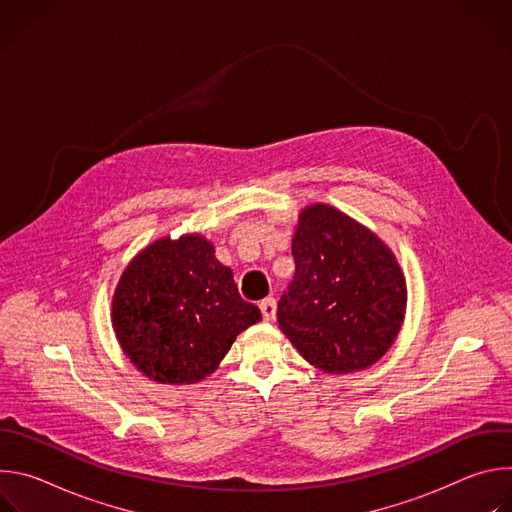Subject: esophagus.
Wrapping results in <instances>:
<instances>
[{"label":"esophagus","instance_id":"1","mask_svg":"<svg viewBox=\"0 0 512 512\" xmlns=\"http://www.w3.org/2000/svg\"><path fill=\"white\" fill-rule=\"evenodd\" d=\"M259 310H261L265 322H273L275 314H277V302L273 298H265V300H261Z\"/></svg>","mask_w":512,"mask_h":512}]
</instances>
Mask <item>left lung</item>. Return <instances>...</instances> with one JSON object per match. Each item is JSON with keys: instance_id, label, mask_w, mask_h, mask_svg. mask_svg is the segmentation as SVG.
<instances>
[{"instance_id": "left-lung-1", "label": "left lung", "mask_w": 512, "mask_h": 512, "mask_svg": "<svg viewBox=\"0 0 512 512\" xmlns=\"http://www.w3.org/2000/svg\"><path fill=\"white\" fill-rule=\"evenodd\" d=\"M296 275L277 324L316 369L346 375L373 367L405 320L407 283L393 251L330 204H308L291 239Z\"/></svg>"}]
</instances>
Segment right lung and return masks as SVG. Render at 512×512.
Listing matches in <instances>:
<instances>
[{
  "instance_id": "add662e5",
  "label": "right lung",
  "mask_w": 512,
  "mask_h": 512,
  "mask_svg": "<svg viewBox=\"0 0 512 512\" xmlns=\"http://www.w3.org/2000/svg\"><path fill=\"white\" fill-rule=\"evenodd\" d=\"M261 320L239 296L233 271L202 235L162 237L121 273L111 304L117 342L156 383L192 385L212 375L235 338Z\"/></svg>"
}]
</instances>
